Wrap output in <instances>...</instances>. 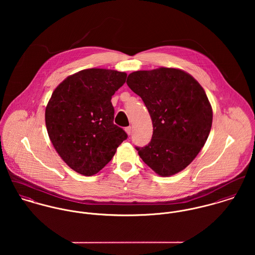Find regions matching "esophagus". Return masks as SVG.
<instances>
[{"instance_id":"1","label":"esophagus","mask_w":255,"mask_h":255,"mask_svg":"<svg viewBox=\"0 0 255 255\" xmlns=\"http://www.w3.org/2000/svg\"><path fill=\"white\" fill-rule=\"evenodd\" d=\"M126 131H127V133H128V135H130V134L132 133V128H131V127L126 128Z\"/></svg>"}]
</instances>
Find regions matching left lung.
Here are the masks:
<instances>
[{
	"instance_id": "obj_1",
	"label": "left lung",
	"mask_w": 255,
	"mask_h": 255,
	"mask_svg": "<svg viewBox=\"0 0 255 255\" xmlns=\"http://www.w3.org/2000/svg\"><path fill=\"white\" fill-rule=\"evenodd\" d=\"M127 84L141 97L152 125V139L135 147L156 174L173 176L186 168L204 146L213 112L202 86L179 69L159 68L128 74Z\"/></svg>"
}]
</instances>
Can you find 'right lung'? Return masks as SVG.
<instances>
[{
  "instance_id": "right-lung-1",
  "label": "right lung",
  "mask_w": 255,
  "mask_h": 255,
  "mask_svg": "<svg viewBox=\"0 0 255 255\" xmlns=\"http://www.w3.org/2000/svg\"><path fill=\"white\" fill-rule=\"evenodd\" d=\"M127 73L88 69L68 76L54 90L45 111L50 140L73 171L93 176L102 170L128 138L114 125L111 99Z\"/></svg>"
}]
</instances>
